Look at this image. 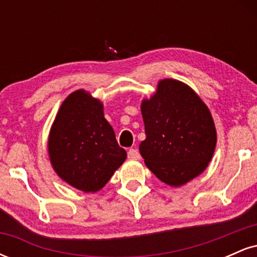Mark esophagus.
<instances>
[{
	"label": "esophagus",
	"instance_id": "obj_1",
	"mask_svg": "<svg viewBox=\"0 0 257 257\" xmlns=\"http://www.w3.org/2000/svg\"><path fill=\"white\" fill-rule=\"evenodd\" d=\"M128 157L132 159H139L140 158V153L137 149H129L128 150Z\"/></svg>",
	"mask_w": 257,
	"mask_h": 257
}]
</instances>
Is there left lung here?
I'll use <instances>...</instances> for the list:
<instances>
[{"label": "left lung", "instance_id": "obj_1", "mask_svg": "<svg viewBox=\"0 0 257 257\" xmlns=\"http://www.w3.org/2000/svg\"><path fill=\"white\" fill-rule=\"evenodd\" d=\"M146 139L140 144L145 164L161 181L185 185L208 167L216 146L210 111L188 85L163 79L141 104Z\"/></svg>", "mask_w": 257, "mask_h": 257}]
</instances>
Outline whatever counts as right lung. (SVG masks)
Returning a JSON list of instances; mask_svg holds the SVG:
<instances>
[{
    "mask_svg": "<svg viewBox=\"0 0 257 257\" xmlns=\"http://www.w3.org/2000/svg\"><path fill=\"white\" fill-rule=\"evenodd\" d=\"M48 152L58 175L84 192L104 187L126 158L102 104L84 90L65 99L52 125Z\"/></svg>",
    "mask_w": 257,
    "mask_h": 257,
    "instance_id": "right-lung-1",
    "label": "right lung"
}]
</instances>
